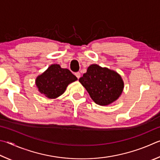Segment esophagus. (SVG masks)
Segmentation results:
<instances>
[{
  "instance_id": "34e87169",
  "label": "esophagus",
  "mask_w": 160,
  "mask_h": 160,
  "mask_svg": "<svg viewBox=\"0 0 160 160\" xmlns=\"http://www.w3.org/2000/svg\"><path fill=\"white\" fill-rule=\"evenodd\" d=\"M75 76L76 77H77L78 78H79L80 77H81V74L79 72H77V73H75Z\"/></svg>"
}]
</instances>
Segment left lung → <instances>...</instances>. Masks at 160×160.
I'll return each mask as SVG.
<instances>
[{"label": "left lung", "instance_id": "8db88e82", "mask_svg": "<svg viewBox=\"0 0 160 160\" xmlns=\"http://www.w3.org/2000/svg\"><path fill=\"white\" fill-rule=\"evenodd\" d=\"M79 82L88 91L96 104L109 105L119 98L124 88V83L117 72L91 64L81 77Z\"/></svg>", "mask_w": 160, "mask_h": 160}]
</instances>
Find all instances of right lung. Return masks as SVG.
I'll list each match as a JSON object with an SVG mask.
<instances>
[{
    "mask_svg": "<svg viewBox=\"0 0 160 160\" xmlns=\"http://www.w3.org/2000/svg\"><path fill=\"white\" fill-rule=\"evenodd\" d=\"M77 80L76 76L68 69L53 64L36 77L35 83L39 93L49 99H55L64 93L69 84Z\"/></svg>",
    "mask_w": 160,
    "mask_h": 160,
    "instance_id": "obj_1",
    "label": "right lung"
}]
</instances>
